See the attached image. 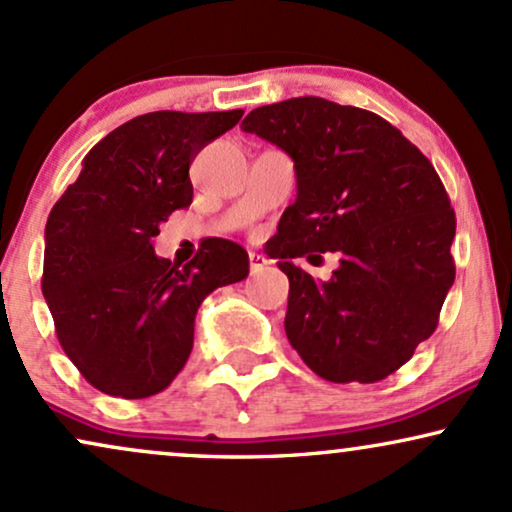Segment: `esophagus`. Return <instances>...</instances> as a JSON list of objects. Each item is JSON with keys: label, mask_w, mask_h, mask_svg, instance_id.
<instances>
[{"label": "esophagus", "mask_w": 512, "mask_h": 512, "mask_svg": "<svg viewBox=\"0 0 512 512\" xmlns=\"http://www.w3.org/2000/svg\"><path fill=\"white\" fill-rule=\"evenodd\" d=\"M266 266H268V258L261 256V254H254V251H251V254H249V270H251V275L261 273V270L266 268Z\"/></svg>", "instance_id": "34e87169"}]
</instances>
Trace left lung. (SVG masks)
Listing matches in <instances>:
<instances>
[{
  "mask_svg": "<svg viewBox=\"0 0 512 512\" xmlns=\"http://www.w3.org/2000/svg\"><path fill=\"white\" fill-rule=\"evenodd\" d=\"M242 130L285 149L296 168L273 256L289 277V344L323 380H384L437 330L456 280L444 182L401 130L356 106L287 99L258 106ZM311 250L340 254L332 281L293 266Z\"/></svg>",
  "mask_w": 512,
  "mask_h": 512,
  "instance_id": "left-lung-1",
  "label": "left lung"
}]
</instances>
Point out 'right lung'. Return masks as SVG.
<instances>
[{"label": "right lung", "instance_id": "obj_1", "mask_svg": "<svg viewBox=\"0 0 512 512\" xmlns=\"http://www.w3.org/2000/svg\"><path fill=\"white\" fill-rule=\"evenodd\" d=\"M242 113L132 118L94 144L49 213L42 294L59 344L94 389L121 399L166 389L192 353L201 301L249 275L230 239H206L182 268L151 246L163 220L192 204L189 163Z\"/></svg>", "mask_w": 512, "mask_h": 512}]
</instances>
